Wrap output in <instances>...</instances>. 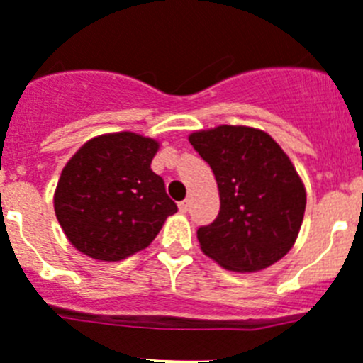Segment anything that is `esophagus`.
Instances as JSON below:
<instances>
[{"label": "esophagus", "instance_id": "1", "mask_svg": "<svg viewBox=\"0 0 363 363\" xmlns=\"http://www.w3.org/2000/svg\"><path fill=\"white\" fill-rule=\"evenodd\" d=\"M179 210H181V212H188V210H190V201H181V203H179Z\"/></svg>", "mask_w": 363, "mask_h": 363}]
</instances>
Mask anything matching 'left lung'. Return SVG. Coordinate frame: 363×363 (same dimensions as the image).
Listing matches in <instances>:
<instances>
[{"mask_svg":"<svg viewBox=\"0 0 363 363\" xmlns=\"http://www.w3.org/2000/svg\"><path fill=\"white\" fill-rule=\"evenodd\" d=\"M212 167L219 214L197 228L201 249L230 271H260L284 257L303 223L306 191L288 155L264 130L221 125L190 135Z\"/></svg>","mask_w":363,"mask_h":363,"instance_id":"1","label":"left lung"}]
</instances>
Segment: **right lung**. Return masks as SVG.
Listing matches in <instances>:
<instances>
[{
    "mask_svg": "<svg viewBox=\"0 0 363 363\" xmlns=\"http://www.w3.org/2000/svg\"><path fill=\"white\" fill-rule=\"evenodd\" d=\"M158 142L135 133L92 138L69 158L55 190V214L77 251L118 262L153 242L177 205L151 169Z\"/></svg>",
    "mask_w": 363,
    "mask_h": 363,
    "instance_id": "right-lung-1",
    "label": "right lung"
}]
</instances>
